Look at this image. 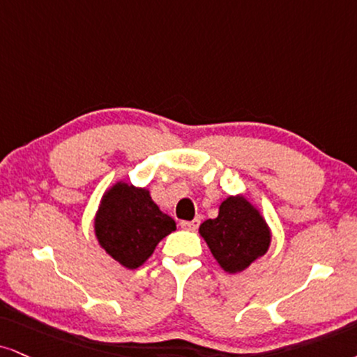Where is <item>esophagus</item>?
Returning <instances> with one entry per match:
<instances>
[{"instance_id":"esophagus-1","label":"esophagus","mask_w":357,"mask_h":357,"mask_svg":"<svg viewBox=\"0 0 357 357\" xmlns=\"http://www.w3.org/2000/svg\"><path fill=\"white\" fill-rule=\"evenodd\" d=\"M199 225H200L199 218L192 220V222H180V227H182L183 230H187V231H195L197 228H199Z\"/></svg>"}]
</instances>
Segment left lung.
I'll return each mask as SVG.
<instances>
[{
	"instance_id": "1",
	"label": "left lung",
	"mask_w": 357,
	"mask_h": 357,
	"mask_svg": "<svg viewBox=\"0 0 357 357\" xmlns=\"http://www.w3.org/2000/svg\"><path fill=\"white\" fill-rule=\"evenodd\" d=\"M199 233L223 271L236 275L261 258L271 245L265 217L243 195H228L218 217L205 220Z\"/></svg>"
}]
</instances>
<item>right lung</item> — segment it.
<instances>
[{"instance_id": "right-lung-1", "label": "right lung", "mask_w": 357, "mask_h": 357, "mask_svg": "<svg viewBox=\"0 0 357 357\" xmlns=\"http://www.w3.org/2000/svg\"><path fill=\"white\" fill-rule=\"evenodd\" d=\"M174 230V218L158 208L151 190L124 180L104 192L94 217L100 248L127 270L142 266L160 240Z\"/></svg>"}]
</instances>
